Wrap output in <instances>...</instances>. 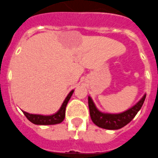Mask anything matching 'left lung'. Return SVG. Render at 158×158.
<instances>
[{"label":"left lung","instance_id":"8db88e82","mask_svg":"<svg viewBox=\"0 0 158 158\" xmlns=\"http://www.w3.org/2000/svg\"><path fill=\"white\" fill-rule=\"evenodd\" d=\"M146 94L141 98L139 102L126 111L120 114H107L99 111L93 102L90 96L88 97V106L90 118L93 123L101 128L106 130H118L131 122L135 115L142 108Z\"/></svg>","mask_w":158,"mask_h":158}]
</instances>
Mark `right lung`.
Wrapping results in <instances>:
<instances>
[{"instance_id": "add662e5", "label": "right lung", "mask_w": 158, "mask_h": 158, "mask_svg": "<svg viewBox=\"0 0 158 158\" xmlns=\"http://www.w3.org/2000/svg\"><path fill=\"white\" fill-rule=\"evenodd\" d=\"M74 90H72L71 92L68 94L67 96V98L63 102L62 106L60 109L59 110L57 113L54 114L52 115H41V114H32L27 113L25 111H23L24 114L25 115L26 118L28 120L32 123L33 124L35 125H55V124H59V123H62L64 121V118H65V110L66 106L68 105V101L71 98V95L73 94Z\"/></svg>"}]
</instances>
